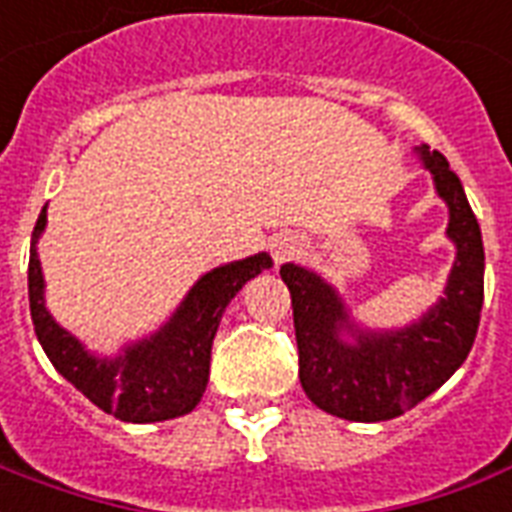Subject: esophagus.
Returning <instances> with one entry per match:
<instances>
[{"instance_id": "esophagus-1", "label": "esophagus", "mask_w": 512, "mask_h": 512, "mask_svg": "<svg viewBox=\"0 0 512 512\" xmlns=\"http://www.w3.org/2000/svg\"><path fill=\"white\" fill-rule=\"evenodd\" d=\"M297 248L299 240L294 234H280V237L272 240V256H275V261H283L286 256H291V253H297Z\"/></svg>"}]
</instances>
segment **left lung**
<instances>
[{"label":"left lung","instance_id":"left-lung-1","mask_svg":"<svg viewBox=\"0 0 512 512\" xmlns=\"http://www.w3.org/2000/svg\"><path fill=\"white\" fill-rule=\"evenodd\" d=\"M416 156L448 207L445 237L456 248L443 297L421 318L372 329L318 272L294 261L280 267L294 307L302 388L315 407L345 421L378 424L424 402L464 364L478 334L486 267L478 218L443 153L418 145Z\"/></svg>","mask_w":512,"mask_h":512}]
</instances>
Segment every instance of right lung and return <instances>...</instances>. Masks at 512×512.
I'll return each instance as SVG.
<instances>
[{
    "label": "right lung",
    "instance_id": "1",
    "mask_svg": "<svg viewBox=\"0 0 512 512\" xmlns=\"http://www.w3.org/2000/svg\"><path fill=\"white\" fill-rule=\"evenodd\" d=\"M45 226L48 205L42 207L32 234L29 307L37 340L59 375L99 410L126 424H156L191 413L207 388L210 351L226 305L248 280L270 270V253H253L205 272L156 332L124 343L113 356H102L88 351L45 305V275L37 253Z\"/></svg>",
    "mask_w": 512,
    "mask_h": 512
}]
</instances>
